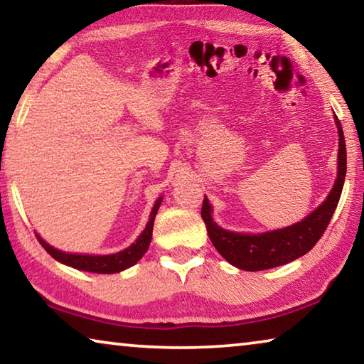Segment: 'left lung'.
I'll list each match as a JSON object with an SVG mask.
<instances>
[{
  "instance_id": "1",
  "label": "left lung",
  "mask_w": 364,
  "mask_h": 364,
  "mask_svg": "<svg viewBox=\"0 0 364 364\" xmlns=\"http://www.w3.org/2000/svg\"><path fill=\"white\" fill-rule=\"evenodd\" d=\"M334 122L338 133L337 178L328 197L304 220L291 226L263 232L228 231L213 220V207L204 196L202 220L213 247L228 263L244 271H262L291 263L315 247L336 212L347 173V149L337 115H334Z\"/></svg>"
}]
</instances>
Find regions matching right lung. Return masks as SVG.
Listing matches in <instances>:
<instances>
[{"label": "right lung", "mask_w": 364, "mask_h": 364, "mask_svg": "<svg viewBox=\"0 0 364 364\" xmlns=\"http://www.w3.org/2000/svg\"><path fill=\"white\" fill-rule=\"evenodd\" d=\"M164 196L157 197L156 204H154L149 220H147V225L139 234L132 245H128L127 249L120 252H115V254L109 255H95V254H72V252H64L56 247H53L51 244H48L45 239H43L38 232H36V237H38L40 244L45 247L49 255L56 258L58 262L67 267L75 268L80 271H88V273H100V274H114L120 273V271L127 269L136 264L141 257H143L147 249H149L151 239H152V228H154V220H156V215L160 204H162Z\"/></svg>", "instance_id": "add662e5"}]
</instances>
